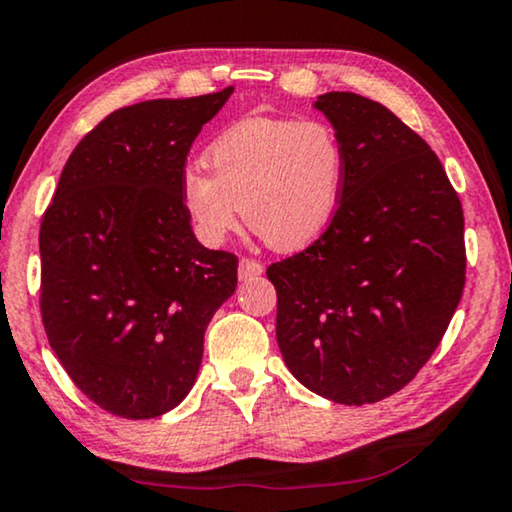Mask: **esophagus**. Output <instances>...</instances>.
Instances as JSON below:
<instances>
[{
  "instance_id": "obj_1",
  "label": "esophagus",
  "mask_w": 512,
  "mask_h": 512,
  "mask_svg": "<svg viewBox=\"0 0 512 512\" xmlns=\"http://www.w3.org/2000/svg\"><path fill=\"white\" fill-rule=\"evenodd\" d=\"M264 266L262 262H257V259H250V257H243L241 264H239V278L241 280H253L257 276H262Z\"/></svg>"
}]
</instances>
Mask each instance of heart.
<instances>
[{"mask_svg": "<svg viewBox=\"0 0 512 512\" xmlns=\"http://www.w3.org/2000/svg\"><path fill=\"white\" fill-rule=\"evenodd\" d=\"M206 164L211 176L199 167L181 176L185 215L206 246H220L243 213L269 248H304L327 232L341 206L345 148L322 120L236 122L211 143Z\"/></svg>", "mask_w": 512, "mask_h": 512, "instance_id": "obj_1", "label": "heart"}]
</instances>
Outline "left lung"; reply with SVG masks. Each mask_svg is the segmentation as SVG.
Returning a JSON list of instances; mask_svg holds the SVG:
<instances>
[{
	"instance_id": "obj_1",
	"label": "left lung",
	"mask_w": 512,
	"mask_h": 512,
	"mask_svg": "<svg viewBox=\"0 0 512 512\" xmlns=\"http://www.w3.org/2000/svg\"><path fill=\"white\" fill-rule=\"evenodd\" d=\"M345 148L341 206L266 269L292 376L345 406L392 397L429 362L466 283L464 211L429 143L355 92L318 97Z\"/></svg>"
}]
</instances>
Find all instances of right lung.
Masks as SVG:
<instances>
[{
	"instance_id": "add662e5",
	"label": "right lung",
	"mask_w": 512,
	"mask_h": 512,
	"mask_svg": "<svg viewBox=\"0 0 512 512\" xmlns=\"http://www.w3.org/2000/svg\"><path fill=\"white\" fill-rule=\"evenodd\" d=\"M234 88L113 111L64 164L39 232L41 320L74 385L148 420L197 380L204 331L239 257L197 241L181 201L187 153Z\"/></svg>"
}]
</instances>
